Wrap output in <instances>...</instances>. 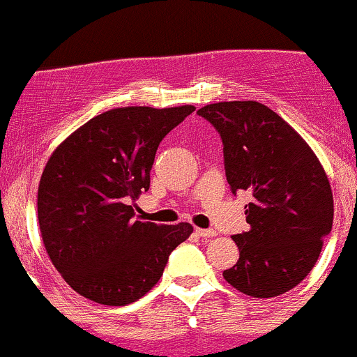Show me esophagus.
I'll list each match as a JSON object with an SVG mask.
<instances>
[{"label": "esophagus", "mask_w": 357, "mask_h": 357, "mask_svg": "<svg viewBox=\"0 0 357 357\" xmlns=\"http://www.w3.org/2000/svg\"><path fill=\"white\" fill-rule=\"evenodd\" d=\"M196 234L201 236V238H213V236H217V231H213V229H196Z\"/></svg>", "instance_id": "34e87169"}]
</instances>
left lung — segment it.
I'll return each instance as SVG.
<instances>
[{
	"instance_id": "1",
	"label": "left lung",
	"mask_w": 357,
	"mask_h": 357,
	"mask_svg": "<svg viewBox=\"0 0 357 357\" xmlns=\"http://www.w3.org/2000/svg\"><path fill=\"white\" fill-rule=\"evenodd\" d=\"M220 133L232 192L250 190V231L232 236L239 260L224 278L241 294L271 298L295 288L316 266L333 225V196L309 144L255 100L208 104L197 111Z\"/></svg>"
}]
</instances>
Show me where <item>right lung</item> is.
I'll return each instance as SVG.
<instances>
[{"mask_svg": "<svg viewBox=\"0 0 357 357\" xmlns=\"http://www.w3.org/2000/svg\"><path fill=\"white\" fill-rule=\"evenodd\" d=\"M194 105L118 107L95 116L54 151L38 187V220L48 257L67 284L97 303L126 305L163 276L192 225L133 218L149 189L161 140Z\"/></svg>", "mask_w": 357, "mask_h": 357, "instance_id": "right-lung-1", "label": "right lung"}]
</instances>
